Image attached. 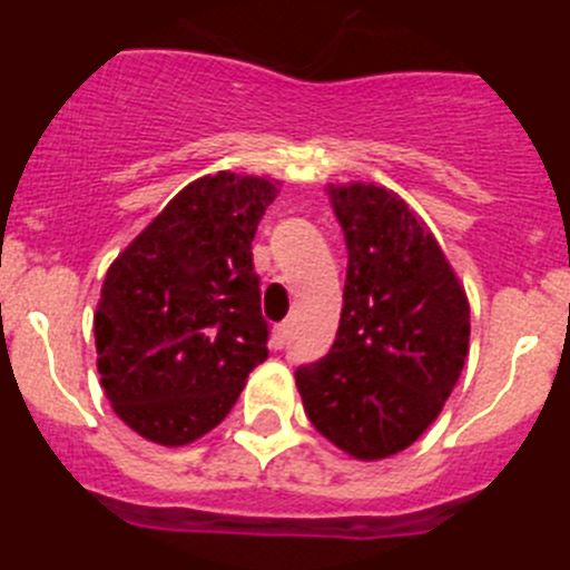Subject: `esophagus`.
I'll return each mask as SVG.
<instances>
[{"instance_id":"obj_1","label":"esophagus","mask_w":570,"mask_h":570,"mask_svg":"<svg viewBox=\"0 0 570 570\" xmlns=\"http://www.w3.org/2000/svg\"><path fill=\"white\" fill-rule=\"evenodd\" d=\"M289 333H292V325L289 322H281V325L273 327V347L281 350L286 342H289Z\"/></svg>"}]
</instances>
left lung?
<instances>
[{
	"label": "left lung",
	"instance_id": "8db88e82",
	"mask_svg": "<svg viewBox=\"0 0 570 570\" xmlns=\"http://www.w3.org/2000/svg\"><path fill=\"white\" fill-rule=\"evenodd\" d=\"M347 243L336 342L295 372L306 416L355 461L407 450L469 355V297L422 217L377 184H327Z\"/></svg>",
	"mask_w": 570,
	"mask_h": 570
}]
</instances>
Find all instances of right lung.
I'll return each mask as SVG.
<instances>
[{
  "label": "right lung",
  "mask_w": 570,
  "mask_h": 570,
  "mask_svg": "<svg viewBox=\"0 0 570 570\" xmlns=\"http://www.w3.org/2000/svg\"><path fill=\"white\" fill-rule=\"evenodd\" d=\"M281 181H189L118 253L94 314L96 366L124 424L163 446L215 430L267 358L250 243Z\"/></svg>",
  "instance_id": "obj_1"
}]
</instances>
